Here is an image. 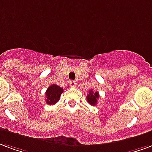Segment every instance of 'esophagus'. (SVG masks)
Here are the masks:
<instances>
[{
    "mask_svg": "<svg viewBox=\"0 0 152 152\" xmlns=\"http://www.w3.org/2000/svg\"><path fill=\"white\" fill-rule=\"evenodd\" d=\"M69 85L72 87H76V85H77V83H76V82H75V81H69Z\"/></svg>",
    "mask_w": 152,
    "mask_h": 152,
    "instance_id": "obj_1",
    "label": "esophagus"
}]
</instances>
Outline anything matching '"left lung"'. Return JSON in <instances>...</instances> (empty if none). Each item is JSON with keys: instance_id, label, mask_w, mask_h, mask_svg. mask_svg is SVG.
<instances>
[{"instance_id": "8db88e82", "label": "left lung", "mask_w": 152, "mask_h": 152, "mask_svg": "<svg viewBox=\"0 0 152 152\" xmlns=\"http://www.w3.org/2000/svg\"><path fill=\"white\" fill-rule=\"evenodd\" d=\"M98 99H99V93H98V91L94 92L92 90H90L89 94L87 96V100L90 104L95 106L97 104Z\"/></svg>"}]
</instances>
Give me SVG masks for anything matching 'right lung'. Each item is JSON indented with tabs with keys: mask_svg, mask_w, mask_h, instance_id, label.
I'll return each instance as SVG.
<instances>
[{
	"mask_svg": "<svg viewBox=\"0 0 152 152\" xmlns=\"http://www.w3.org/2000/svg\"><path fill=\"white\" fill-rule=\"evenodd\" d=\"M63 89L56 84H53L48 87L45 92L46 103L48 104H55L60 99V96L62 94Z\"/></svg>",
	"mask_w": 152,
	"mask_h": 152,
	"instance_id": "right-lung-1",
	"label": "right lung"
}]
</instances>
